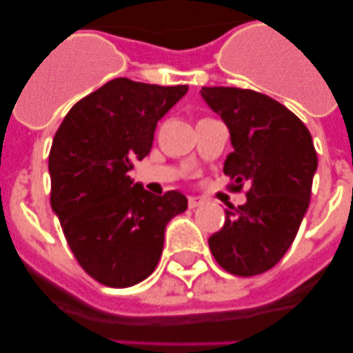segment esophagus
I'll return each mask as SVG.
<instances>
[{"mask_svg": "<svg viewBox=\"0 0 353 353\" xmlns=\"http://www.w3.org/2000/svg\"><path fill=\"white\" fill-rule=\"evenodd\" d=\"M188 205H190V208H198V206L205 205V199L199 196H190L188 198Z\"/></svg>", "mask_w": 353, "mask_h": 353, "instance_id": "1", "label": "esophagus"}]
</instances>
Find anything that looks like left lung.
<instances>
[{"label":"left lung","instance_id":"8db88e82","mask_svg":"<svg viewBox=\"0 0 353 353\" xmlns=\"http://www.w3.org/2000/svg\"><path fill=\"white\" fill-rule=\"evenodd\" d=\"M201 97L227 124L234 152L223 174L232 191L248 184L245 203L225 210V223L208 239L225 272H268L294 243L311 199L318 155L305 124L285 105L259 92L203 87Z\"/></svg>","mask_w":353,"mask_h":353}]
</instances>
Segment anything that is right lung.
Instances as JSON below:
<instances>
[{"instance_id": "obj_1", "label": "right lung", "mask_w": 353, "mask_h": 353, "mask_svg": "<svg viewBox=\"0 0 353 353\" xmlns=\"http://www.w3.org/2000/svg\"><path fill=\"white\" fill-rule=\"evenodd\" d=\"M188 85L160 87L116 78L78 101L49 152L51 206L81 268L99 283L124 288L152 275L170 219L186 212L179 191L155 196L133 183L157 123Z\"/></svg>"}]
</instances>
